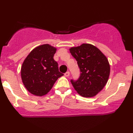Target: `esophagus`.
Returning <instances> with one entry per match:
<instances>
[{
  "label": "esophagus",
  "mask_w": 133,
  "mask_h": 133,
  "mask_svg": "<svg viewBox=\"0 0 133 133\" xmlns=\"http://www.w3.org/2000/svg\"><path fill=\"white\" fill-rule=\"evenodd\" d=\"M64 75H65V77H69V75H70V72L69 71L66 72H65L64 74Z\"/></svg>",
  "instance_id": "34e87169"
}]
</instances>
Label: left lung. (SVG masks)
I'll return each instance as SVG.
<instances>
[{
    "instance_id": "left-lung-1",
    "label": "left lung",
    "mask_w": 133,
    "mask_h": 133,
    "mask_svg": "<svg viewBox=\"0 0 133 133\" xmlns=\"http://www.w3.org/2000/svg\"><path fill=\"white\" fill-rule=\"evenodd\" d=\"M69 51L77 61L81 71L77 81L71 80L73 87L82 97L95 96L106 86L109 79L110 65L108 59L98 48L90 44L71 47Z\"/></svg>"
}]
</instances>
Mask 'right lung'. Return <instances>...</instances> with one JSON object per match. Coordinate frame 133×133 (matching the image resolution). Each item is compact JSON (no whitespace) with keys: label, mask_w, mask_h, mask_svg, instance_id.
<instances>
[{"label":"right lung","mask_w":133,"mask_h":133,"mask_svg":"<svg viewBox=\"0 0 133 133\" xmlns=\"http://www.w3.org/2000/svg\"><path fill=\"white\" fill-rule=\"evenodd\" d=\"M56 47L49 44L39 45L32 51L23 62L21 78L29 92L42 96L52 89L59 77L64 75L59 71L54 59Z\"/></svg>","instance_id":"obj_1"}]
</instances>
